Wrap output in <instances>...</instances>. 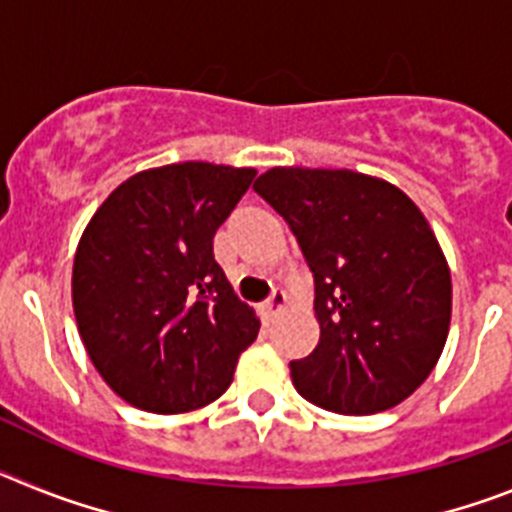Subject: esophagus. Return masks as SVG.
Instances as JSON below:
<instances>
[{
	"mask_svg": "<svg viewBox=\"0 0 512 512\" xmlns=\"http://www.w3.org/2000/svg\"><path fill=\"white\" fill-rule=\"evenodd\" d=\"M284 307H287V295H284V289H274L269 300L261 305V315H264V318H274V315H279Z\"/></svg>",
	"mask_w": 512,
	"mask_h": 512,
	"instance_id": "esophagus-1",
	"label": "esophagus"
}]
</instances>
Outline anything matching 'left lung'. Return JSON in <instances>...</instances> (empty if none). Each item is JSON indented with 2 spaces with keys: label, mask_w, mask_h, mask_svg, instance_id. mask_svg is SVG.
Returning <instances> with one entry per match:
<instances>
[{
  "label": "left lung",
  "mask_w": 512,
  "mask_h": 512,
  "mask_svg": "<svg viewBox=\"0 0 512 512\" xmlns=\"http://www.w3.org/2000/svg\"><path fill=\"white\" fill-rule=\"evenodd\" d=\"M253 189L287 220L315 277L320 341L289 364L297 392L341 415L408 400L451 323V271L418 205L348 169L277 166Z\"/></svg>",
  "instance_id": "left-lung-1"
}]
</instances>
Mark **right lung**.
Returning <instances> with one entry per match:
<instances>
[{"label":"right lung","mask_w":512,"mask_h":512,"mask_svg":"<svg viewBox=\"0 0 512 512\" xmlns=\"http://www.w3.org/2000/svg\"><path fill=\"white\" fill-rule=\"evenodd\" d=\"M256 169L184 161L140 171L99 205L71 277L76 325L115 395L158 415L205 408L259 336L212 256Z\"/></svg>","instance_id":"1"}]
</instances>
